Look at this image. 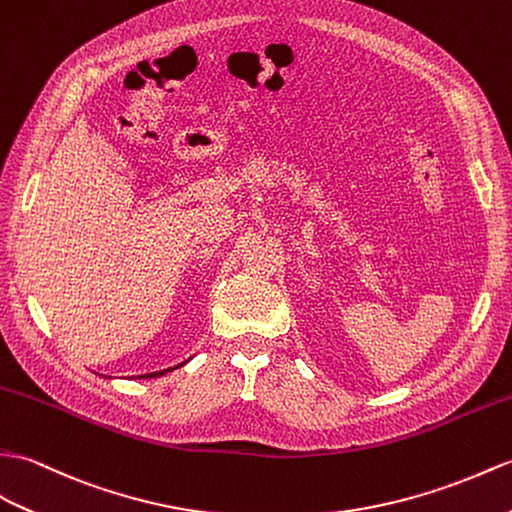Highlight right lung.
<instances>
[{
  "label": "right lung",
  "mask_w": 512,
  "mask_h": 512,
  "mask_svg": "<svg viewBox=\"0 0 512 512\" xmlns=\"http://www.w3.org/2000/svg\"><path fill=\"white\" fill-rule=\"evenodd\" d=\"M185 364V362H183ZM183 364H178V366H183ZM178 366H172V368H165V371H157V373H146V375H139V377H161V375H165L168 371H174V368H178Z\"/></svg>",
  "instance_id": "add662e5"
}]
</instances>
